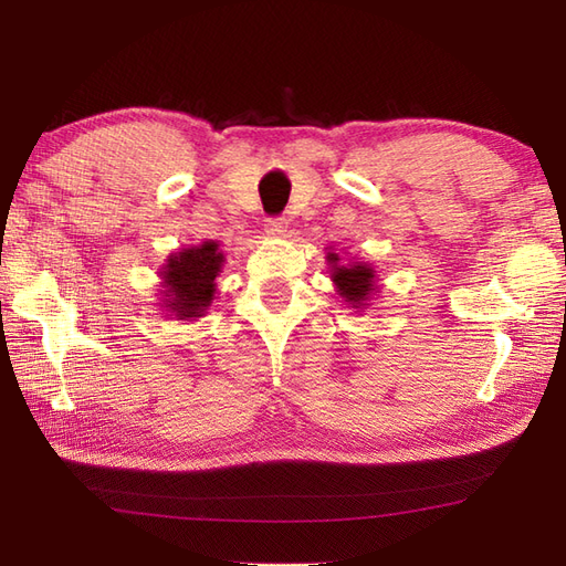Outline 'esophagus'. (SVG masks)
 <instances>
[{
	"label": "esophagus",
	"mask_w": 566,
	"mask_h": 566,
	"mask_svg": "<svg viewBox=\"0 0 566 566\" xmlns=\"http://www.w3.org/2000/svg\"><path fill=\"white\" fill-rule=\"evenodd\" d=\"M264 231H266V235H271V238H281V235H285V231H287V221H285V219H266Z\"/></svg>",
	"instance_id": "1"
}]
</instances>
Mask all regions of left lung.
Instances as JSON below:
<instances>
[{
  "label": "left lung",
  "mask_w": 566,
  "mask_h": 566,
  "mask_svg": "<svg viewBox=\"0 0 566 566\" xmlns=\"http://www.w3.org/2000/svg\"><path fill=\"white\" fill-rule=\"evenodd\" d=\"M331 269V281L335 283V293L345 300L352 310L364 312L368 310V304L373 295L378 293V271L373 269L368 262H342V256L337 252L325 254Z\"/></svg>",
  "instance_id": "obj_1"
}]
</instances>
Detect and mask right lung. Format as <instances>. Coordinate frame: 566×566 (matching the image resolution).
Returning <instances> with one entry per match:
<instances>
[{
	"mask_svg": "<svg viewBox=\"0 0 566 566\" xmlns=\"http://www.w3.org/2000/svg\"><path fill=\"white\" fill-rule=\"evenodd\" d=\"M227 254L219 241L181 248L160 266V310L177 321H198L208 314L217 293V276L224 269Z\"/></svg>",
	"mask_w": 566,
	"mask_h": 566,
	"instance_id": "obj_1",
	"label": "right lung"
}]
</instances>
